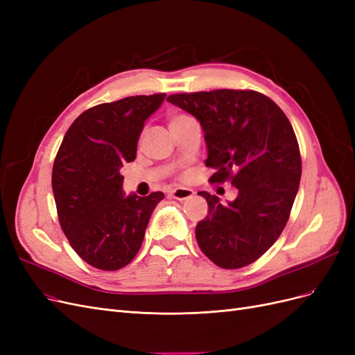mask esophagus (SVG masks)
<instances>
[{"label":"esophagus","instance_id":"1","mask_svg":"<svg viewBox=\"0 0 355 355\" xmlns=\"http://www.w3.org/2000/svg\"><path fill=\"white\" fill-rule=\"evenodd\" d=\"M170 196L176 198V200H179V201H185V200H189L192 196H194V191L188 189V188H176V189L171 191Z\"/></svg>","mask_w":355,"mask_h":355}]
</instances>
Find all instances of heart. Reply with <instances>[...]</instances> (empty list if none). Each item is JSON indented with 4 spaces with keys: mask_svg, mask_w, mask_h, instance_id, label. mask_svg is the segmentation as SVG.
Masks as SVG:
<instances>
[{
    "mask_svg": "<svg viewBox=\"0 0 355 355\" xmlns=\"http://www.w3.org/2000/svg\"><path fill=\"white\" fill-rule=\"evenodd\" d=\"M188 118H191V116L187 115V114H175V115L170 116L168 124H170V125H175V124H178V123H182V121L188 120Z\"/></svg>",
    "mask_w": 355,
    "mask_h": 355,
    "instance_id": "obj_1",
    "label": "heart"
}]
</instances>
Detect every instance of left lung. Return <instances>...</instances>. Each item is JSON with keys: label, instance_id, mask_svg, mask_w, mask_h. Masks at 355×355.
Returning <instances> with one entry per match:
<instances>
[{"label": "left lung", "instance_id": "obj_1", "mask_svg": "<svg viewBox=\"0 0 355 355\" xmlns=\"http://www.w3.org/2000/svg\"><path fill=\"white\" fill-rule=\"evenodd\" d=\"M167 101L194 115L207 145L211 182L231 185L228 204L201 191L209 204L196 237L201 252L225 270L250 265L280 237L296 198L302 161L293 127L265 94L211 90L170 94Z\"/></svg>", "mask_w": 355, "mask_h": 355}]
</instances>
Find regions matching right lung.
<instances>
[{"label": "right lung", "instance_id": "right-lung-1", "mask_svg": "<svg viewBox=\"0 0 355 355\" xmlns=\"http://www.w3.org/2000/svg\"><path fill=\"white\" fill-rule=\"evenodd\" d=\"M166 93L130 96L84 111L63 137L51 187L62 231L84 262L116 271L141 249L149 218L163 192L124 196L123 164L136 158L145 121Z\"/></svg>", "mask_w": 355, "mask_h": 355}]
</instances>
